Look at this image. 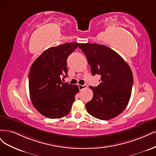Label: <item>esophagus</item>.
Returning <instances> with one entry per match:
<instances>
[{"label":"esophagus","instance_id":"1","mask_svg":"<svg viewBox=\"0 0 156 156\" xmlns=\"http://www.w3.org/2000/svg\"><path fill=\"white\" fill-rule=\"evenodd\" d=\"M86 87H87V85H85V84H84L83 85H78V88L80 89V91H81V90H82V89H83L85 88H86Z\"/></svg>","mask_w":156,"mask_h":156}]
</instances>
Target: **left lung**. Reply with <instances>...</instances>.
<instances>
[{
    "instance_id": "left-lung-1",
    "label": "left lung",
    "mask_w": 156,
    "mask_h": 156,
    "mask_svg": "<svg viewBox=\"0 0 156 156\" xmlns=\"http://www.w3.org/2000/svg\"><path fill=\"white\" fill-rule=\"evenodd\" d=\"M93 76L100 75L97 87L90 86L93 97L85 104L93 117L104 120L112 119L126 108L131 97L133 74L129 65L119 54L105 45L82 43Z\"/></svg>"
}]
</instances>
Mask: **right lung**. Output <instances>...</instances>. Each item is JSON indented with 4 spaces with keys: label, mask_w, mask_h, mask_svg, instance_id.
Segmentation results:
<instances>
[{
    "label": "right lung",
    "mask_w": 156,
    "mask_h": 156,
    "mask_svg": "<svg viewBox=\"0 0 156 156\" xmlns=\"http://www.w3.org/2000/svg\"><path fill=\"white\" fill-rule=\"evenodd\" d=\"M79 44L69 43L49 48L32 65L30 95L34 108L44 117L61 118L71 111L79 89L77 85L62 82V78L67 76V58Z\"/></svg>",
    "instance_id": "right-lung-1"
}]
</instances>
